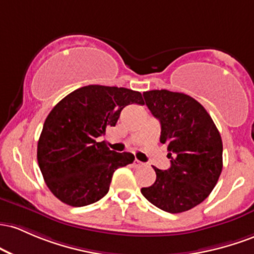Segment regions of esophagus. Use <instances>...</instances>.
<instances>
[{"label": "esophagus", "mask_w": 254, "mask_h": 254, "mask_svg": "<svg viewBox=\"0 0 254 254\" xmlns=\"http://www.w3.org/2000/svg\"><path fill=\"white\" fill-rule=\"evenodd\" d=\"M133 165H134L135 168H140V167H142V165H144V163L139 161V159H134V162H133Z\"/></svg>", "instance_id": "1"}]
</instances>
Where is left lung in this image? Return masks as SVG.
I'll list each match as a JSON object with an SVG mask.
<instances>
[{
  "label": "left lung",
  "mask_w": 254,
  "mask_h": 254,
  "mask_svg": "<svg viewBox=\"0 0 254 254\" xmlns=\"http://www.w3.org/2000/svg\"><path fill=\"white\" fill-rule=\"evenodd\" d=\"M147 108L161 122L162 144L168 146L170 168L153 167L156 181L141 194L158 209L180 213L209 196L221 175V134L211 116L189 95L168 90L142 93Z\"/></svg>",
  "instance_id": "left-lung-1"
}]
</instances>
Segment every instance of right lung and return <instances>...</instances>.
Instances as JSON below:
<instances>
[{"instance_id":"right-lung-1","label":"right lung","mask_w":254,"mask_h":254,"mask_svg":"<svg viewBox=\"0 0 254 254\" xmlns=\"http://www.w3.org/2000/svg\"><path fill=\"white\" fill-rule=\"evenodd\" d=\"M128 104H144L141 93L89 85L65 96L45 119L37 159L48 189L62 203L75 207L96 203L109 190L114 172L133 163L132 153L115 152L97 141Z\"/></svg>"}]
</instances>
